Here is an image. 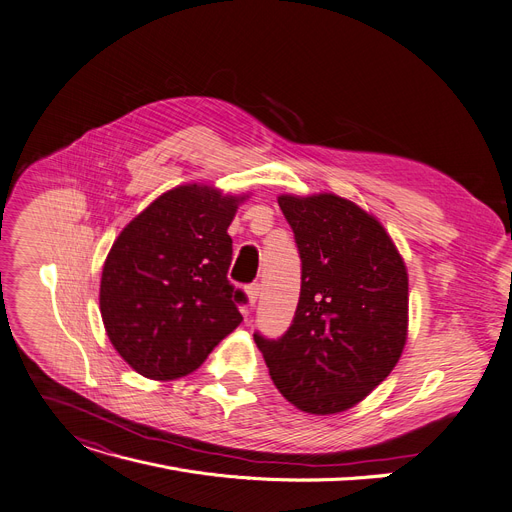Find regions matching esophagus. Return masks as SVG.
<instances>
[{"mask_svg": "<svg viewBox=\"0 0 512 512\" xmlns=\"http://www.w3.org/2000/svg\"><path fill=\"white\" fill-rule=\"evenodd\" d=\"M244 293H247V301L253 307L257 303V297H259V284H249L247 288H244Z\"/></svg>", "mask_w": 512, "mask_h": 512, "instance_id": "1", "label": "esophagus"}]
</instances>
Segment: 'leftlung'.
<instances>
[{
  "label": "left lung",
  "mask_w": 512,
  "mask_h": 512,
  "mask_svg": "<svg viewBox=\"0 0 512 512\" xmlns=\"http://www.w3.org/2000/svg\"><path fill=\"white\" fill-rule=\"evenodd\" d=\"M301 255L286 335L255 343L278 391L303 412L339 414L379 387L408 339V268L372 213L332 192L280 194Z\"/></svg>",
  "instance_id": "obj_1"
}]
</instances>
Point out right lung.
I'll list each match as a JSON object with an SVG mask.
<instances>
[{"instance_id": "add662e5", "label": "right lung", "mask_w": 512, "mask_h": 512, "mask_svg": "<svg viewBox=\"0 0 512 512\" xmlns=\"http://www.w3.org/2000/svg\"><path fill=\"white\" fill-rule=\"evenodd\" d=\"M251 194L213 184L163 192L121 230L100 280L104 330L121 358L150 381H175L201 366L242 322L244 301L228 282V228Z\"/></svg>"}]
</instances>
